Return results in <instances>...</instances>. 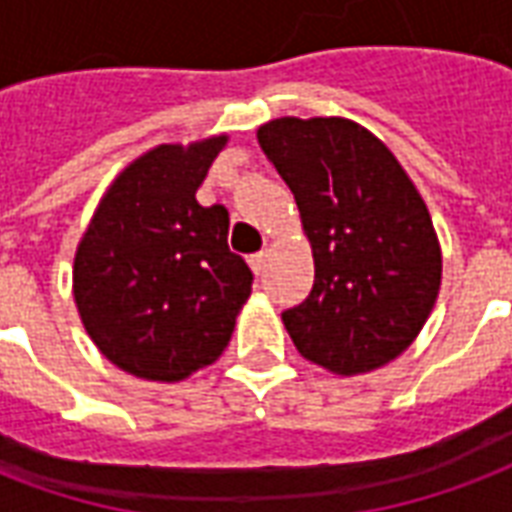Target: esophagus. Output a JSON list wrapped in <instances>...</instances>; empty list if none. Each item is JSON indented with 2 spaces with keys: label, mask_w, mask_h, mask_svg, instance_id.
<instances>
[{
  "label": "esophagus",
  "mask_w": 512,
  "mask_h": 512,
  "mask_svg": "<svg viewBox=\"0 0 512 512\" xmlns=\"http://www.w3.org/2000/svg\"><path fill=\"white\" fill-rule=\"evenodd\" d=\"M248 261H251V270L256 272V275H261V272H264V267H267V251L253 253Z\"/></svg>",
  "instance_id": "34e87169"
}]
</instances>
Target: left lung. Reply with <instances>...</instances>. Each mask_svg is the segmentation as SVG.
Segmentation results:
<instances>
[{
  "instance_id": "1",
  "label": "left lung",
  "mask_w": 512,
  "mask_h": 512,
  "mask_svg": "<svg viewBox=\"0 0 512 512\" xmlns=\"http://www.w3.org/2000/svg\"><path fill=\"white\" fill-rule=\"evenodd\" d=\"M256 138L292 188L311 242V294L283 311L297 352L338 376L393 363L442 286V248L420 190L352 119H270Z\"/></svg>"
}]
</instances>
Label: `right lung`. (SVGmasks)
<instances>
[{"label": "right lung", "instance_id": "obj_1", "mask_svg": "<svg viewBox=\"0 0 512 512\" xmlns=\"http://www.w3.org/2000/svg\"><path fill=\"white\" fill-rule=\"evenodd\" d=\"M229 136L158 144L119 171L73 259V297L100 354L147 382H182L229 346L253 275L229 251L226 207L196 190Z\"/></svg>", "mask_w": 512, "mask_h": 512}]
</instances>
